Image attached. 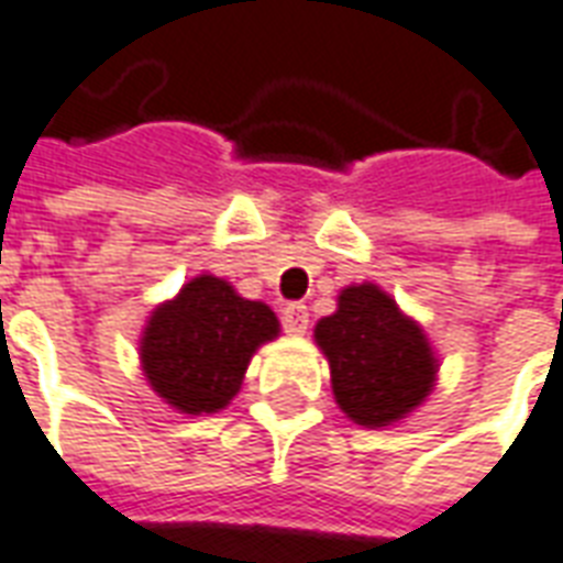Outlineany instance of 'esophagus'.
<instances>
[{
    "mask_svg": "<svg viewBox=\"0 0 563 563\" xmlns=\"http://www.w3.org/2000/svg\"><path fill=\"white\" fill-rule=\"evenodd\" d=\"M307 324H310V312L303 303H286L283 307V328L289 333H307Z\"/></svg>",
    "mask_w": 563,
    "mask_h": 563,
    "instance_id": "esophagus-1",
    "label": "esophagus"
}]
</instances>
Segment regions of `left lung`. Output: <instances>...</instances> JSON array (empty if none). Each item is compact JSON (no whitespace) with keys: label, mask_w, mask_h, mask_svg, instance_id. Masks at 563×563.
Wrapping results in <instances>:
<instances>
[{"label":"left lung","mask_w":563,"mask_h":563,"mask_svg":"<svg viewBox=\"0 0 563 563\" xmlns=\"http://www.w3.org/2000/svg\"><path fill=\"white\" fill-rule=\"evenodd\" d=\"M330 363L336 405L366 428H384L422 405L437 380V357L424 330L375 283L339 291L333 316L316 324Z\"/></svg>","instance_id":"1"}]
</instances>
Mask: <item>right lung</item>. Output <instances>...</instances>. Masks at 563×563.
Instances as JSON below:
<instances>
[{
  "instance_id": "obj_1",
  "label": "right lung",
  "mask_w": 563,
  "mask_h": 563,
  "mask_svg": "<svg viewBox=\"0 0 563 563\" xmlns=\"http://www.w3.org/2000/svg\"><path fill=\"white\" fill-rule=\"evenodd\" d=\"M280 333L263 300H247L221 277L200 274L158 303L141 336V368L179 413H218L242 389L247 363Z\"/></svg>"
}]
</instances>
